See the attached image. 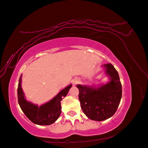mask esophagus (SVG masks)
<instances>
[{
	"label": "esophagus",
	"mask_w": 148,
	"mask_h": 148,
	"mask_svg": "<svg viewBox=\"0 0 148 148\" xmlns=\"http://www.w3.org/2000/svg\"><path fill=\"white\" fill-rule=\"evenodd\" d=\"M79 79H74L73 81V84L74 85H75L77 84V83H79Z\"/></svg>",
	"instance_id": "esophagus-1"
}]
</instances>
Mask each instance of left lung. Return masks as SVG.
<instances>
[{"mask_svg":"<svg viewBox=\"0 0 148 148\" xmlns=\"http://www.w3.org/2000/svg\"><path fill=\"white\" fill-rule=\"evenodd\" d=\"M111 81L97 89L78 85L81 108L88 118L103 121L117 111L122 95V87L117 70L111 63L103 65Z\"/></svg>","mask_w":148,"mask_h":148,"instance_id":"8db88e82","label":"left lung"}]
</instances>
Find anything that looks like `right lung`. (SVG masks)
Wrapping results in <instances>:
<instances>
[{
    "label": "right lung",
    "instance_id": "obj_1",
    "mask_svg": "<svg viewBox=\"0 0 148 148\" xmlns=\"http://www.w3.org/2000/svg\"><path fill=\"white\" fill-rule=\"evenodd\" d=\"M21 76L18 81L17 95L19 106L25 115L33 123L37 125H48L54 123L61 114V101L67 95L69 89L71 87V85L63 89L50 101L38 107L25 100L24 93L21 88Z\"/></svg>",
    "mask_w": 148,
    "mask_h": 148
}]
</instances>
